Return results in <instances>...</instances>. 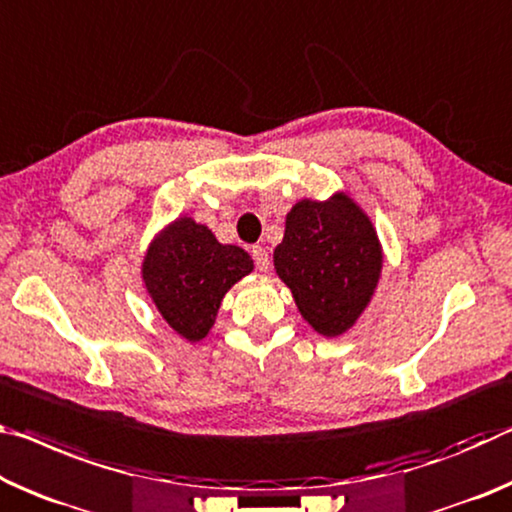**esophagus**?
<instances>
[{"mask_svg":"<svg viewBox=\"0 0 512 512\" xmlns=\"http://www.w3.org/2000/svg\"><path fill=\"white\" fill-rule=\"evenodd\" d=\"M250 255H253L255 266H257L259 271H262V273L269 271L271 259H269V253H266V250H264L262 246H253V248H250Z\"/></svg>","mask_w":512,"mask_h":512,"instance_id":"1","label":"esophagus"}]
</instances>
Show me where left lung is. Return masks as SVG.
<instances>
[{
  "mask_svg": "<svg viewBox=\"0 0 512 512\" xmlns=\"http://www.w3.org/2000/svg\"><path fill=\"white\" fill-rule=\"evenodd\" d=\"M273 264L303 319L319 335L339 337L369 305L383 253L369 216L335 193L326 202L300 200L291 207Z\"/></svg>",
  "mask_w": 512,
  "mask_h": 512,
  "instance_id": "obj_1",
  "label": "left lung"
}]
</instances>
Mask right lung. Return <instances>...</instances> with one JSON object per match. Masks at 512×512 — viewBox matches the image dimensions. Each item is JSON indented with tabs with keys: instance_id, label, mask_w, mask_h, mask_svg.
<instances>
[{
	"instance_id": "obj_1",
	"label": "right lung",
	"mask_w": 512,
	"mask_h": 512,
	"mask_svg": "<svg viewBox=\"0 0 512 512\" xmlns=\"http://www.w3.org/2000/svg\"><path fill=\"white\" fill-rule=\"evenodd\" d=\"M145 289L177 335L200 342L234 282L253 271L246 250L218 243L207 225L180 216L150 243L143 259Z\"/></svg>"
}]
</instances>
